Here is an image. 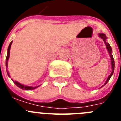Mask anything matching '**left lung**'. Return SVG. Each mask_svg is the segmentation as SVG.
<instances>
[{"label": "left lung", "instance_id": "8db88e82", "mask_svg": "<svg viewBox=\"0 0 121 121\" xmlns=\"http://www.w3.org/2000/svg\"><path fill=\"white\" fill-rule=\"evenodd\" d=\"M98 35H99V37H100V38H101V39H102V40H104L105 44V46H106V48H107V50H108V52L109 55H110V57L111 65H112V73L110 74V75L108 77L107 79V81H105V84H104V85H102V86H101V87H102V86H104V85H105V84H106L108 82L109 80H110V79L111 77H112V76L113 75V73H114V70H115V60H114V59H113V55H112V48H111L110 44H109L108 42H107V41H106L107 39V36H105V34H104V33H99ZM101 87H100V88H101Z\"/></svg>", "mask_w": 121, "mask_h": 121}]
</instances>
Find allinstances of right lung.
<instances>
[{"label": "right lung", "instance_id": "add662e5", "mask_svg": "<svg viewBox=\"0 0 121 121\" xmlns=\"http://www.w3.org/2000/svg\"><path fill=\"white\" fill-rule=\"evenodd\" d=\"M12 42H11V43H9V47L8 48V51H7V56H6V70H7V68H8V59L9 57V54H10V48H11V45L12 44ZM7 74H8V76L10 77L9 76V73L8 72V70H7ZM13 82L18 87H19L21 89H23V90H34V89H36V88L37 87H39L40 85H38V86H26V85H24L23 84H21V83H19L17 81H14L13 80Z\"/></svg>", "mask_w": 121, "mask_h": 121}]
</instances>
